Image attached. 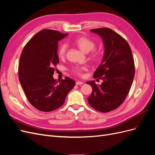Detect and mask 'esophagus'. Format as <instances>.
<instances>
[{
	"mask_svg": "<svg viewBox=\"0 0 155 155\" xmlns=\"http://www.w3.org/2000/svg\"><path fill=\"white\" fill-rule=\"evenodd\" d=\"M76 85H83V82L78 81H76Z\"/></svg>",
	"mask_w": 155,
	"mask_h": 155,
	"instance_id": "1",
	"label": "esophagus"
}]
</instances>
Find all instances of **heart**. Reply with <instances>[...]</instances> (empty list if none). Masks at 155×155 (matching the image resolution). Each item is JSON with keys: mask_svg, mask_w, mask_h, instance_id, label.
I'll return each instance as SVG.
<instances>
[{"mask_svg": "<svg viewBox=\"0 0 155 155\" xmlns=\"http://www.w3.org/2000/svg\"><path fill=\"white\" fill-rule=\"evenodd\" d=\"M73 43L77 46L82 51L85 53H88L91 51L89 55L90 59L94 61H98L101 57V51L100 50L94 49L96 46L95 42L92 39L88 38L85 36H80L75 39L73 41ZM67 50V45L65 43H63L59 46L58 50V55L60 58H64L66 55ZM85 69V68H74L72 71L78 75H81L83 70Z\"/></svg>", "mask_w": 155, "mask_h": 155, "instance_id": "heart-1", "label": "heart"}]
</instances>
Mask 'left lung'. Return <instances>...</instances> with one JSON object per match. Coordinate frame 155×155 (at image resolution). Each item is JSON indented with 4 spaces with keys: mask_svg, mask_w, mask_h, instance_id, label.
Returning <instances> with one entry per match:
<instances>
[{
    "mask_svg": "<svg viewBox=\"0 0 155 155\" xmlns=\"http://www.w3.org/2000/svg\"><path fill=\"white\" fill-rule=\"evenodd\" d=\"M104 41L105 52L102 62L93 78L102 79L97 85L94 81H87L92 88L88 102L94 109L108 112L116 109L125 100L134 77V62L127 42L108 28L92 29Z\"/></svg>",
    "mask_w": 155,
    "mask_h": 155,
    "instance_id": "obj_1",
    "label": "left lung"
}]
</instances>
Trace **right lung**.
<instances>
[{
	"label": "right lung",
	"mask_w": 155,
	"mask_h": 155,
	"mask_svg": "<svg viewBox=\"0 0 155 155\" xmlns=\"http://www.w3.org/2000/svg\"><path fill=\"white\" fill-rule=\"evenodd\" d=\"M68 34L45 29L28 42L18 64V79L27 99L35 109L50 112L64 103L68 93L76 85L66 77L59 83L53 78L59 63L58 41Z\"/></svg>",
	"instance_id": "add662e5"
}]
</instances>
